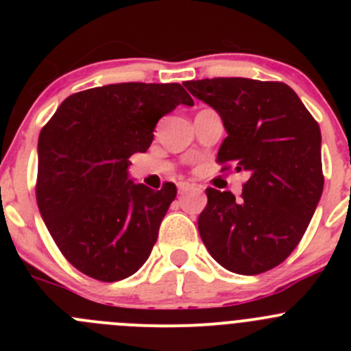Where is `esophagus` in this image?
<instances>
[{
    "label": "esophagus",
    "mask_w": 351,
    "mask_h": 351,
    "mask_svg": "<svg viewBox=\"0 0 351 351\" xmlns=\"http://www.w3.org/2000/svg\"><path fill=\"white\" fill-rule=\"evenodd\" d=\"M197 186L192 185V183H186V182H180L178 183V192L180 193H185V192H190V190H195Z\"/></svg>",
    "instance_id": "esophagus-1"
}]
</instances>
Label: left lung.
Listing matches in <instances>:
<instances>
[{
  "instance_id": "8db88e82",
  "label": "left lung",
  "mask_w": 351,
  "mask_h": 351,
  "mask_svg": "<svg viewBox=\"0 0 351 351\" xmlns=\"http://www.w3.org/2000/svg\"><path fill=\"white\" fill-rule=\"evenodd\" d=\"M186 90L221 115V165L247 171L239 200L207 189L198 232L232 274L271 270L295 250L323 193L321 130L295 91L277 81L214 77Z\"/></svg>"
}]
</instances>
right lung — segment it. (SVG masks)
Returning <instances> with one entry per match:
<instances>
[{
  "label": "right lung",
  "instance_id": "right-lung-1",
  "mask_svg": "<svg viewBox=\"0 0 351 351\" xmlns=\"http://www.w3.org/2000/svg\"><path fill=\"white\" fill-rule=\"evenodd\" d=\"M193 100L178 83H119L67 97L38 136L37 204L61 253L91 278L117 282L149 258L175 183L129 178L162 115Z\"/></svg>",
  "mask_w": 351,
  "mask_h": 351
}]
</instances>
